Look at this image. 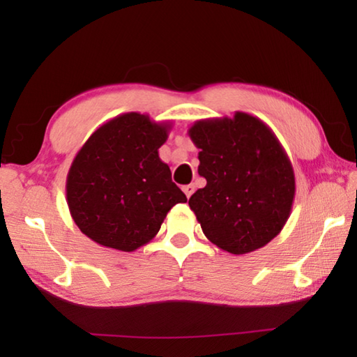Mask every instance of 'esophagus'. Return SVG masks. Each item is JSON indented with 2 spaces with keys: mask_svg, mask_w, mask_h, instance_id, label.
Instances as JSON below:
<instances>
[{
  "mask_svg": "<svg viewBox=\"0 0 357 357\" xmlns=\"http://www.w3.org/2000/svg\"><path fill=\"white\" fill-rule=\"evenodd\" d=\"M183 192L185 193L187 198H190V195L193 192H195V187H193L192 184H187V185H183Z\"/></svg>",
  "mask_w": 357,
  "mask_h": 357,
  "instance_id": "34e87169",
  "label": "esophagus"
}]
</instances>
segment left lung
Masks as SVG:
<instances>
[{
    "mask_svg": "<svg viewBox=\"0 0 357 357\" xmlns=\"http://www.w3.org/2000/svg\"><path fill=\"white\" fill-rule=\"evenodd\" d=\"M206 185L189 200L219 249L243 255L261 249L291 214L296 181L285 149L268 124L249 113L200 119L189 129Z\"/></svg>",
    "mask_w": 357,
    "mask_h": 357,
    "instance_id": "obj_1",
    "label": "left lung"
}]
</instances>
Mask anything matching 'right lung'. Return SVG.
<instances>
[{"instance_id":"1","label":"right lung","mask_w":357,"mask_h":357,"mask_svg":"<svg viewBox=\"0 0 357 357\" xmlns=\"http://www.w3.org/2000/svg\"><path fill=\"white\" fill-rule=\"evenodd\" d=\"M172 123L123 113L84 142L69 168L66 200L75 225L108 249L134 252L159 233L183 190L160 160Z\"/></svg>"}]
</instances>
